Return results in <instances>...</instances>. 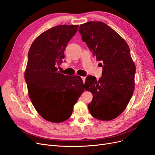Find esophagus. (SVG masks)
Listing matches in <instances>:
<instances>
[{
	"label": "esophagus",
	"mask_w": 155,
	"mask_h": 155,
	"mask_svg": "<svg viewBox=\"0 0 155 155\" xmlns=\"http://www.w3.org/2000/svg\"><path fill=\"white\" fill-rule=\"evenodd\" d=\"M81 79H82V80L83 81V83H85V77H81Z\"/></svg>",
	"instance_id": "esophagus-1"
}]
</instances>
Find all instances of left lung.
<instances>
[{
	"instance_id": "1",
	"label": "left lung",
	"mask_w": 155,
	"mask_h": 155,
	"mask_svg": "<svg viewBox=\"0 0 155 155\" xmlns=\"http://www.w3.org/2000/svg\"><path fill=\"white\" fill-rule=\"evenodd\" d=\"M79 32L103 67L102 77L88 76L85 89L92 94L88 105L96 119L109 121L122 112L134 89L136 67L127 43L105 23L90 21L81 25Z\"/></svg>"
}]
</instances>
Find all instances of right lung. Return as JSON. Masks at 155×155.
<instances>
[{"label":"right lung","mask_w":155,"mask_h":155,"mask_svg":"<svg viewBox=\"0 0 155 155\" xmlns=\"http://www.w3.org/2000/svg\"><path fill=\"white\" fill-rule=\"evenodd\" d=\"M78 25H59L41 34L28 54L25 74L33 105L46 120L60 123L71 116L74 105L85 90L81 77L58 72L64 51Z\"/></svg>","instance_id":"add662e5"}]
</instances>
